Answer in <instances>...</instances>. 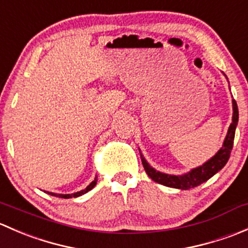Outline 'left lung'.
<instances>
[{
  "label": "left lung",
  "instance_id": "left-lung-1",
  "mask_svg": "<svg viewBox=\"0 0 248 248\" xmlns=\"http://www.w3.org/2000/svg\"><path fill=\"white\" fill-rule=\"evenodd\" d=\"M232 122L229 126L228 134H227L226 139H224L223 146L221 147L218 152L212 157L210 161L202 164V167L193 169L192 171L187 172L185 175H167L163 172L156 171L154 168L149 166L144 157H141V163L144 166L146 174L154 180L157 184H161L163 186L172 187V188L179 189H189L193 187L199 186L202 182L207 181L210 177L214 176L217 171L221 170L228 162L229 157H231V152L232 149V144H234V137H235V128H236L237 121H239V110H237V104L235 99H232Z\"/></svg>",
  "mask_w": 248,
  "mask_h": 248
}]
</instances>
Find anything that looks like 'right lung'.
I'll return each mask as SVG.
<instances>
[{"label": "right lung", "instance_id": "right-lung-1", "mask_svg": "<svg viewBox=\"0 0 248 248\" xmlns=\"http://www.w3.org/2000/svg\"><path fill=\"white\" fill-rule=\"evenodd\" d=\"M96 184H97V177L93 180V181L91 182V184L89 185V186L86 187V188L82 189V191H80V192H77V193H73V194H54V193H50V194H51V196H56V197H60V198H64V199L77 198V197H80V196H81V194H85V193H86V192L91 191V189L93 188L94 186H96Z\"/></svg>", "mask_w": 248, "mask_h": 248}]
</instances>
